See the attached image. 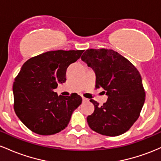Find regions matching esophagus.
Segmentation results:
<instances>
[{"label": "esophagus", "mask_w": 161, "mask_h": 161, "mask_svg": "<svg viewBox=\"0 0 161 161\" xmlns=\"http://www.w3.org/2000/svg\"><path fill=\"white\" fill-rule=\"evenodd\" d=\"M82 100H83V102H87L88 100V99H86V98H85V97H82Z\"/></svg>", "instance_id": "34e87169"}]
</instances>
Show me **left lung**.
Here are the masks:
<instances>
[{
    "label": "left lung",
    "mask_w": 161,
    "mask_h": 161,
    "mask_svg": "<svg viewBox=\"0 0 161 161\" xmlns=\"http://www.w3.org/2000/svg\"><path fill=\"white\" fill-rule=\"evenodd\" d=\"M81 60L96 74V88L102 87L108 100L86 120L92 130L106 136H118L127 131L138 119L145 100L142 77L137 68L112 49H87Z\"/></svg>",
    "instance_id": "left-lung-1"
}]
</instances>
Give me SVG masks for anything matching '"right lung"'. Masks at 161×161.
Wrapping results in <instances>:
<instances>
[{
  "instance_id": "obj_1",
  "label": "right lung",
  "mask_w": 161,
  "mask_h": 161,
  "mask_svg": "<svg viewBox=\"0 0 161 161\" xmlns=\"http://www.w3.org/2000/svg\"><path fill=\"white\" fill-rule=\"evenodd\" d=\"M84 51L47 52L23 64L13 85L14 107L18 118L32 131L50 135L68 126L82 98L77 93L58 96L53 90L65 82L67 68Z\"/></svg>"
}]
</instances>
